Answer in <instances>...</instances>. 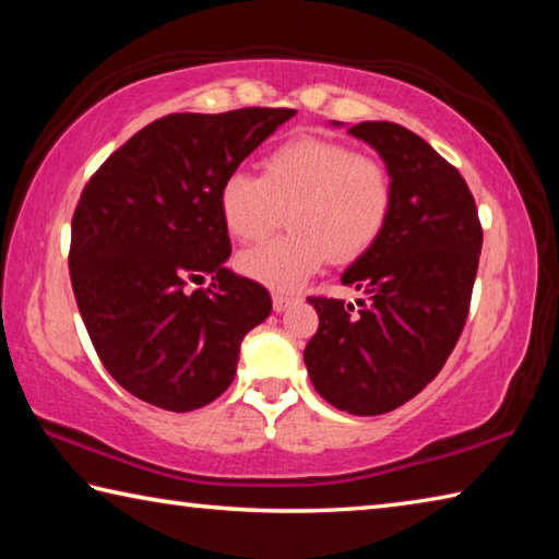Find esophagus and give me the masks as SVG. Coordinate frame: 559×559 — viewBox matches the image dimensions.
Segmentation results:
<instances>
[{
	"instance_id": "esophagus-1",
	"label": "esophagus",
	"mask_w": 559,
	"mask_h": 559,
	"mask_svg": "<svg viewBox=\"0 0 559 559\" xmlns=\"http://www.w3.org/2000/svg\"><path fill=\"white\" fill-rule=\"evenodd\" d=\"M293 302H296V298L293 296H283V293H273V310L276 313H283V310H288Z\"/></svg>"
}]
</instances>
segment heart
<instances>
[{
	"label": "heart",
	"mask_w": 559,
	"mask_h": 559,
	"mask_svg": "<svg viewBox=\"0 0 559 559\" xmlns=\"http://www.w3.org/2000/svg\"><path fill=\"white\" fill-rule=\"evenodd\" d=\"M224 229L259 241L286 212L288 234L239 257L243 276L293 290L328 259L349 263L372 249L392 212V177L377 157L318 135H296L261 159V175L231 173L216 194Z\"/></svg>",
	"instance_id": "1"
}]
</instances>
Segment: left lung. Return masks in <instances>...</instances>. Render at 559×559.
Segmentation results:
<instances>
[{"mask_svg": "<svg viewBox=\"0 0 559 559\" xmlns=\"http://www.w3.org/2000/svg\"><path fill=\"white\" fill-rule=\"evenodd\" d=\"M347 132L384 159L392 212L377 243L340 278L365 300L355 308L337 298H308L320 325L302 359L325 402L377 416L419 394L456 347L484 229L466 179L427 140L384 120Z\"/></svg>", "mask_w": 559, "mask_h": 559, "instance_id": "8db88e82", "label": "left lung"}]
</instances>
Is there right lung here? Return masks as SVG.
<instances>
[{
  "label": "right lung",
  "mask_w": 559,
  "mask_h": 559,
  "mask_svg": "<svg viewBox=\"0 0 559 559\" xmlns=\"http://www.w3.org/2000/svg\"><path fill=\"white\" fill-rule=\"evenodd\" d=\"M290 108L173 112L135 132L83 187L71 283L100 362L122 390L167 412L226 392L241 340L269 318L261 283L231 257L216 194ZM211 278L210 289L186 290Z\"/></svg>",
  "instance_id": "right-lung-1"
}]
</instances>
